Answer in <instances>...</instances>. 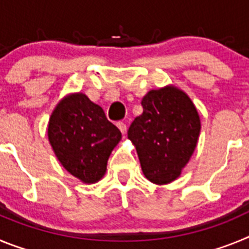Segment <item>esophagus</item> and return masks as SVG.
<instances>
[{
  "label": "esophagus",
  "instance_id": "1",
  "mask_svg": "<svg viewBox=\"0 0 249 249\" xmlns=\"http://www.w3.org/2000/svg\"><path fill=\"white\" fill-rule=\"evenodd\" d=\"M117 127H118V128H120V131L122 132V135H123V136L126 135V132H127V126H126V123L118 122V123H117Z\"/></svg>",
  "mask_w": 249,
  "mask_h": 249
}]
</instances>
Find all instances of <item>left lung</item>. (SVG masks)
<instances>
[{"label":"left lung","instance_id":"1","mask_svg":"<svg viewBox=\"0 0 249 249\" xmlns=\"http://www.w3.org/2000/svg\"><path fill=\"white\" fill-rule=\"evenodd\" d=\"M143 112L128 128L148 181L167 184L181 176L195 152L201 121L191 98L175 86L151 89L142 98Z\"/></svg>","mask_w":249,"mask_h":249}]
</instances>
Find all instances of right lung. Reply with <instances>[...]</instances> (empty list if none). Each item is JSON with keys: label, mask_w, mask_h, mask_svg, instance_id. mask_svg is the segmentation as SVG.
<instances>
[{"label": "right lung", "mask_w": 249, "mask_h": 249, "mask_svg": "<svg viewBox=\"0 0 249 249\" xmlns=\"http://www.w3.org/2000/svg\"><path fill=\"white\" fill-rule=\"evenodd\" d=\"M47 133L61 164L83 183H96L105 176L112 149L122 138L103 109L83 93L59 101Z\"/></svg>", "instance_id": "1"}]
</instances>
